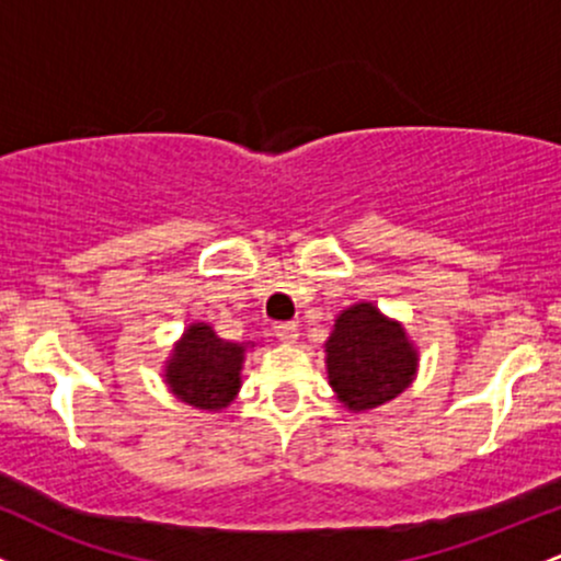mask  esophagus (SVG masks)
<instances>
[{"mask_svg": "<svg viewBox=\"0 0 561 561\" xmlns=\"http://www.w3.org/2000/svg\"><path fill=\"white\" fill-rule=\"evenodd\" d=\"M274 334L276 337L282 340V343H295V340H298V324H289V321H285V324H276L274 327Z\"/></svg>", "mask_w": 561, "mask_h": 561, "instance_id": "esophagus-1", "label": "esophagus"}]
</instances>
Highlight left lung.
Here are the masks:
<instances>
[{
	"instance_id": "left-lung-1",
	"label": "left lung",
	"mask_w": 561,
	"mask_h": 561,
	"mask_svg": "<svg viewBox=\"0 0 561 561\" xmlns=\"http://www.w3.org/2000/svg\"><path fill=\"white\" fill-rule=\"evenodd\" d=\"M324 356L330 388L351 414L396 401L420 369V351L405 327L369 300L337 313Z\"/></svg>"
}]
</instances>
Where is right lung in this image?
Instances as JSON below:
<instances>
[{
  "mask_svg": "<svg viewBox=\"0 0 561 561\" xmlns=\"http://www.w3.org/2000/svg\"><path fill=\"white\" fill-rule=\"evenodd\" d=\"M255 343H229L205 321L184 330L165 358L163 379L173 398L199 411H221L242 388L244 353Z\"/></svg>",
  "mask_w": 561,
  "mask_h": 561,
  "instance_id": "obj_1",
  "label": "right lung"
}]
</instances>
